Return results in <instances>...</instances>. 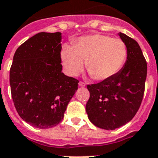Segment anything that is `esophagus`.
I'll return each mask as SVG.
<instances>
[{"label":"esophagus","mask_w":158,"mask_h":158,"mask_svg":"<svg viewBox=\"0 0 158 158\" xmlns=\"http://www.w3.org/2000/svg\"><path fill=\"white\" fill-rule=\"evenodd\" d=\"M79 86H80V87H84V86H85V84H84V82L80 81L79 83Z\"/></svg>","instance_id":"obj_1"}]
</instances>
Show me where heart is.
Wrapping results in <instances>:
<instances>
[{"instance_id": "1", "label": "heart", "mask_w": 158, "mask_h": 158, "mask_svg": "<svg viewBox=\"0 0 158 158\" xmlns=\"http://www.w3.org/2000/svg\"><path fill=\"white\" fill-rule=\"evenodd\" d=\"M60 57L64 69L71 76L79 75L84 69L95 80L103 81L115 76L126 63L127 50L120 39L94 34L78 40L74 47L64 44Z\"/></svg>"}]
</instances>
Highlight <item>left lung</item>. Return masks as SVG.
Masks as SVG:
<instances>
[{"label":"left lung","instance_id":"obj_1","mask_svg":"<svg viewBox=\"0 0 158 158\" xmlns=\"http://www.w3.org/2000/svg\"><path fill=\"white\" fill-rule=\"evenodd\" d=\"M126 44L127 61L113 78L88 84L89 99L86 112L93 124L103 129L122 127L131 121L140 108L147 78V61L135 40L119 33Z\"/></svg>","mask_w":158,"mask_h":158}]
</instances>
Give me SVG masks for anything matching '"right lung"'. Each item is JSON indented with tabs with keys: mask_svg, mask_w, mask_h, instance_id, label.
Wrapping results in <instances>:
<instances>
[{
	"mask_svg": "<svg viewBox=\"0 0 158 158\" xmlns=\"http://www.w3.org/2000/svg\"><path fill=\"white\" fill-rule=\"evenodd\" d=\"M61 33L40 32L18 47L10 69V85L18 114L29 124L50 128L64 118L79 80L64 74Z\"/></svg>",
	"mask_w": 158,
	"mask_h": 158,
	"instance_id": "right-lung-1",
	"label": "right lung"
}]
</instances>
